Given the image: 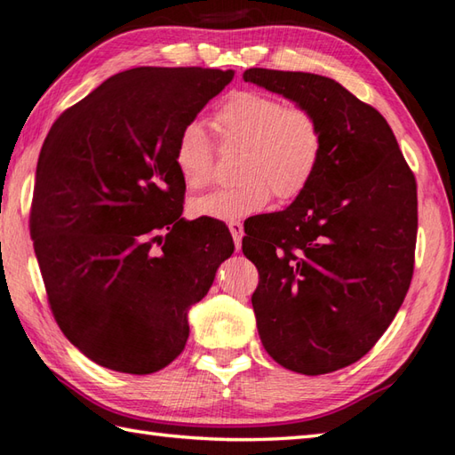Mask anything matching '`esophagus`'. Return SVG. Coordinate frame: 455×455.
<instances>
[{
    "label": "esophagus",
    "instance_id": "34e87169",
    "mask_svg": "<svg viewBox=\"0 0 455 455\" xmlns=\"http://www.w3.org/2000/svg\"><path fill=\"white\" fill-rule=\"evenodd\" d=\"M228 230H230V235H233V240H235V246H236V251H240V246H243L244 227L240 225L238 220H235V222H228Z\"/></svg>",
    "mask_w": 455,
    "mask_h": 455
}]
</instances>
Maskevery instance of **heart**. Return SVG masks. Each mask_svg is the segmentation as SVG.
Returning a JSON list of instances; mask_svg holds the SVG:
<instances>
[{"mask_svg":"<svg viewBox=\"0 0 455 455\" xmlns=\"http://www.w3.org/2000/svg\"><path fill=\"white\" fill-rule=\"evenodd\" d=\"M222 140L243 146L235 187L217 189L191 201L195 217L236 220L262 211L272 193L291 201L307 189L323 154V132L317 116L301 104L243 91L235 92L215 114ZM173 162L189 189H203L212 175V149L199 122L181 128Z\"/></svg>","mask_w":455,"mask_h":455,"instance_id":"1","label":"heart"}]
</instances>
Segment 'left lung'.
Wrapping results in <instances>:
<instances>
[{
  "label": "left lung",
  "instance_id": "1",
  "mask_svg": "<svg viewBox=\"0 0 455 455\" xmlns=\"http://www.w3.org/2000/svg\"><path fill=\"white\" fill-rule=\"evenodd\" d=\"M244 83L317 116L323 154L307 189L243 238L260 282L258 335L282 367L325 375L367 355L411 288L416 180L393 130L333 78L248 68Z\"/></svg>",
  "mask_w": 455,
  "mask_h": 455
}]
</instances>
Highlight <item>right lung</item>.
Instances as JSON below:
<instances>
[{
	"mask_svg": "<svg viewBox=\"0 0 455 455\" xmlns=\"http://www.w3.org/2000/svg\"><path fill=\"white\" fill-rule=\"evenodd\" d=\"M235 70L138 67L59 116L44 140L31 238L60 331L106 369L149 375L185 349L189 307L235 252L185 220L175 141Z\"/></svg>",
	"mask_w": 455,
	"mask_h": 455,
	"instance_id": "1",
	"label": "right lung"
}]
</instances>
